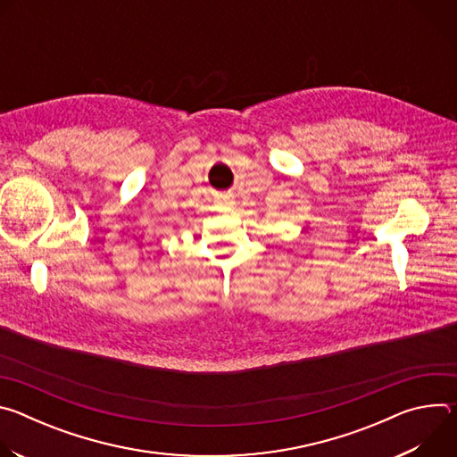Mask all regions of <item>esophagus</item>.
<instances>
[{
    "label": "esophagus",
    "mask_w": 457,
    "mask_h": 457,
    "mask_svg": "<svg viewBox=\"0 0 457 457\" xmlns=\"http://www.w3.org/2000/svg\"><path fill=\"white\" fill-rule=\"evenodd\" d=\"M215 206H217V210H219V212L228 213V212H231V210H233V201H231L229 197H219V199H217V203H215Z\"/></svg>",
    "instance_id": "obj_1"
}]
</instances>
